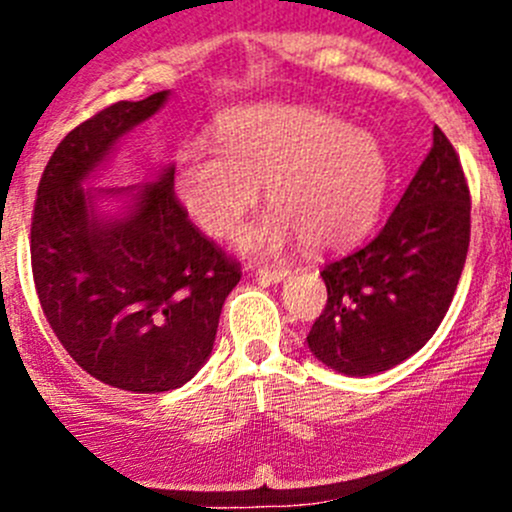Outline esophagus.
<instances>
[{"label": "esophagus", "mask_w": 512, "mask_h": 512, "mask_svg": "<svg viewBox=\"0 0 512 512\" xmlns=\"http://www.w3.org/2000/svg\"><path fill=\"white\" fill-rule=\"evenodd\" d=\"M257 275L267 282H282L289 275V270L287 267H262V270H257Z\"/></svg>", "instance_id": "1"}]
</instances>
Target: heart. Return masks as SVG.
Returning <instances> with one entry per match:
<instances>
[{
	"instance_id": "heart-1",
	"label": "heart",
	"mask_w": 512,
	"mask_h": 512,
	"mask_svg": "<svg viewBox=\"0 0 512 512\" xmlns=\"http://www.w3.org/2000/svg\"><path fill=\"white\" fill-rule=\"evenodd\" d=\"M173 185L185 213L213 237L232 235L265 185L272 213L237 237L247 252H277L294 240L337 250L374 225L389 160L376 136L334 113L267 103L225 113L218 148H183Z\"/></svg>"
}]
</instances>
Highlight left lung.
I'll return each mask as SVG.
<instances>
[{"label":"left lung","instance_id":"obj_1","mask_svg":"<svg viewBox=\"0 0 512 512\" xmlns=\"http://www.w3.org/2000/svg\"><path fill=\"white\" fill-rule=\"evenodd\" d=\"M471 242V193L441 128L379 235L322 270L327 307L307 334L329 369L369 376L416 354L446 317Z\"/></svg>","mask_w":512,"mask_h":512}]
</instances>
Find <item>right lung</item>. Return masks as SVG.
<instances>
[{"label": "right lung", "mask_w": 512, "mask_h": 512, "mask_svg": "<svg viewBox=\"0 0 512 512\" xmlns=\"http://www.w3.org/2000/svg\"><path fill=\"white\" fill-rule=\"evenodd\" d=\"M168 96L118 101L76 126L46 163L32 218L34 285L51 329L81 369L133 394L178 389L198 374L240 282V265L175 198L173 165L141 188H84ZM98 197L129 205L98 216Z\"/></svg>", "instance_id": "1"}]
</instances>
